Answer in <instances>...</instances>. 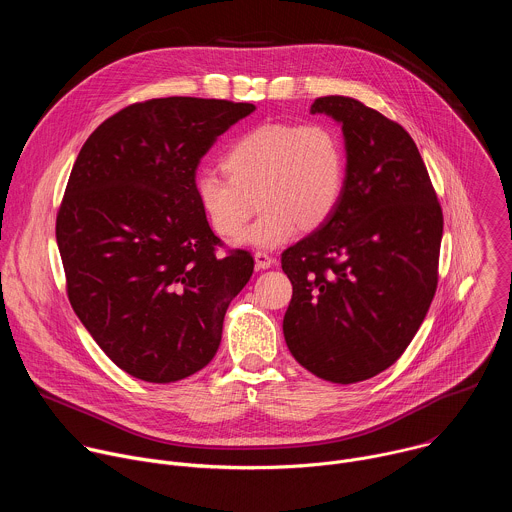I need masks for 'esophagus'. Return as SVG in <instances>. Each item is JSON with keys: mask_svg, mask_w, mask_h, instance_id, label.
Segmentation results:
<instances>
[{"mask_svg": "<svg viewBox=\"0 0 512 512\" xmlns=\"http://www.w3.org/2000/svg\"><path fill=\"white\" fill-rule=\"evenodd\" d=\"M273 263H275V259L269 253H265V251L255 253V267L257 269H269Z\"/></svg>", "mask_w": 512, "mask_h": 512, "instance_id": "34e87169", "label": "esophagus"}]
</instances>
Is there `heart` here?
<instances>
[{"label": "heart", "instance_id": "heart-1", "mask_svg": "<svg viewBox=\"0 0 512 512\" xmlns=\"http://www.w3.org/2000/svg\"><path fill=\"white\" fill-rule=\"evenodd\" d=\"M227 178L200 172L194 178L198 204L216 235H239L261 214L239 243L273 249L298 229L324 227L346 188V150L338 131L324 123L271 121L237 135L223 154Z\"/></svg>", "mask_w": 512, "mask_h": 512}]
</instances>
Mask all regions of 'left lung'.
Listing matches in <instances>:
<instances>
[{
  "mask_svg": "<svg viewBox=\"0 0 512 512\" xmlns=\"http://www.w3.org/2000/svg\"><path fill=\"white\" fill-rule=\"evenodd\" d=\"M342 125L346 188L330 221L281 253L289 352L316 377L367 381L405 352L437 287L444 214L411 135L356 99L314 101Z\"/></svg>",
  "mask_w": 512,
  "mask_h": 512,
  "instance_id": "8db88e82",
  "label": "left lung"
}]
</instances>
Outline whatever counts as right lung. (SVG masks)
<instances>
[{
	"mask_svg": "<svg viewBox=\"0 0 512 512\" xmlns=\"http://www.w3.org/2000/svg\"><path fill=\"white\" fill-rule=\"evenodd\" d=\"M251 103L166 97L103 121L72 166L56 243L72 310L125 373L186 379L212 360L253 257L223 247L198 204L196 168Z\"/></svg>",
	"mask_w": 512,
	"mask_h": 512,
	"instance_id": "1",
	"label": "right lung"
}]
</instances>
